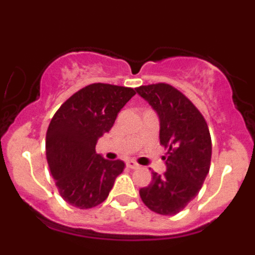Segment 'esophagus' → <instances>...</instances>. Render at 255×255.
Masks as SVG:
<instances>
[{
  "label": "esophagus",
  "mask_w": 255,
  "mask_h": 255,
  "mask_svg": "<svg viewBox=\"0 0 255 255\" xmlns=\"http://www.w3.org/2000/svg\"><path fill=\"white\" fill-rule=\"evenodd\" d=\"M126 166H128L129 168H131V170H135V168L140 167V164L136 163V162H134V161H128L126 162Z\"/></svg>",
  "instance_id": "esophagus-1"
}]
</instances>
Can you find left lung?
Masks as SVG:
<instances>
[{
	"label": "left lung",
	"mask_w": 255,
	"mask_h": 255,
	"mask_svg": "<svg viewBox=\"0 0 255 255\" xmlns=\"http://www.w3.org/2000/svg\"><path fill=\"white\" fill-rule=\"evenodd\" d=\"M136 92L158 114L159 141L167 149V171L163 175L152 172V182L139 194L150 211L173 216L197 197L209 172L212 140L208 125L193 102L172 85H141Z\"/></svg>",
	"instance_id": "obj_1"
}]
</instances>
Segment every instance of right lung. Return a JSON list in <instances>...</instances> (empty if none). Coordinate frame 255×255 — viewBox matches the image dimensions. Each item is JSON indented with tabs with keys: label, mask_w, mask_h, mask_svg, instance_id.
Instances as JSON below:
<instances>
[{
	"label": "right lung",
	"mask_w": 255,
	"mask_h": 255,
	"mask_svg": "<svg viewBox=\"0 0 255 255\" xmlns=\"http://www.w3.org/2000/svg\"><path fill=\"white\" fill-rule=\"evenodd\" d=\"M135 93L134 88L94 83L74 93L52 117L47 162L58 193L73 207L89 209L105 202L124 171L123 161L97 154L96 144Z\"/></svg>",
	"instance_id": "1"
}]
</instances>
